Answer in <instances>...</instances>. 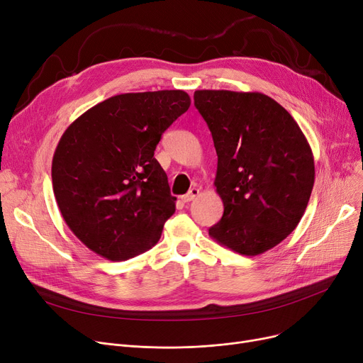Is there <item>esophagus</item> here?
<instances>
[{
	"mask_svg": "<svg viewBox=\"0 0 363 363\" xmlns=\"http://www.w3.org/2000/svg\"><path fill=\"white\" fill-rule=\"evenodd\" d=\"M199 194H200V189L199 188H191L185 196L181 197V200L184 203H189V201H193L196 197H199Z\"/></svg>",
	"mask_w": 363,
	"mask_h": 363,
	"instance_id": "obj_1",
	"label": "esophagus"
}]
</instances>
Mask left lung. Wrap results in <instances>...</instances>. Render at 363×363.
I'll list each match as a JSON object with an SVG mask.
<instances>
[{
    "mask_svg": "<svg viewBox=\"0 0 363 363\" xmlns=\"http://www.w3.org/2000/svg\"><path fill=\"white\" fill-rule=\"evenodd\" d=\"M194 104L212 132L222 219L208 230L242 256H257L290 235L315 182L312 148L291 114L262 92L200 89Z\"/></svg>",
    "mask_w": 363,
    "mask_h": 363,
    "instance_id": "obj_1",
    "label": "left lung"
}]
</instances>
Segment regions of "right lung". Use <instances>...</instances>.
Wrapping results in <instances>:
<instances>
[{"label": "right lung", "mask_w": 363, "mask_h": 363, "mask_svg": "<svg viewBox=\"0 0 363 363\" xmlns=\"http://www.w3.org/2000/svg\"><path fill=\"white\" fill-rule=\"evenodd\" d=\"M189 104L181 89L121 94L65 130L51 166L54 196L70 231L94 253L128 260L159 241L177 197L155 150Z\"/></svg>", "instance_id": "add662e5"}]
</instances>
